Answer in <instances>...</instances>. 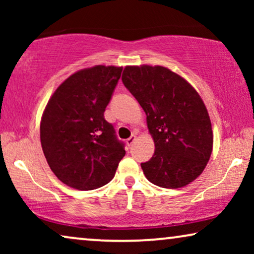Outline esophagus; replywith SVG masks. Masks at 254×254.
<instances>
[{
    "label": "esophagus",
    "instance_id": "1",
    "mask_svg": "<svg viewBox=\"0 0 254 254\" xmlns=\"http://www.w3.org/2000/svg\"><path fill=\"white\" fill-rule=\"evenodd\" d=\"M135 140H136V135H131V136L129 137V138H127V144L128 145H131V144H133L134 143V142H135Z\"/></svg>",
    "mask_w": 254,
    "mask_h": 254
}]
</instances>
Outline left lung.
Listing matches in <instances>:
<instances>
[{
  "label": "left lung",
  "mask_w": 254,
  "mask_h": 254,
  "mask_svg": "<svg viewBox=\"0 0 254 254\" xmlns=\"http://www.w3.org/2000/svg\"><path fill=\"white\" fill-rule=\"evenodd\" d=\"M123 83L147 114L155 152L141 163L149 182L179 189L196 179L213 149L209 114L195 89L161 65H128Z\"/></svg>",
  "instance_id": "obj_1"
}]
</instances>
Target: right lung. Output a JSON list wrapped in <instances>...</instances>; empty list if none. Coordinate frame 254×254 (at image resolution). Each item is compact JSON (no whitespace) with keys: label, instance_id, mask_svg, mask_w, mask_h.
<instances>
[{"label":"right lung","instance_id":"right-lung-1","mask_svg":"<svg viewBox=\"0 0 254 254\" xmlns=\"http://www.w3.org/2000/svg\"><path fill=\"white\" fill-rule=\"evenodd\" d=\"M121 67L96 65L65 79L51 97L40 124V141L54 175L79 190L99 189L116 175L126 154L113 125L104 118Z\"/></svg>","mask_w":254,"mask_h":254}]
</instances>
